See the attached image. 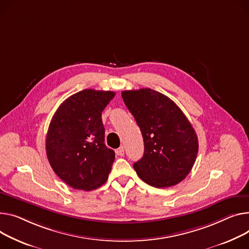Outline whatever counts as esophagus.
<instances>
[{
    "label": "esophagus",
    "instance_id": "esophagus-1",
    "mask_svg": "<svg viewBox=\"0 0 249 249\" xmlns=\"http://www.w3.org/2000/svg\"><path fill=\"white\" fill-rule=\"evenodd\" d=\"M116 154L120 155V156H124V147L120 146L117 150H116Z\"/></svg>",
    "mask_w": 249,
    "mask_h": 249
}]
</instances>
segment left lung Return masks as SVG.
I'll list each match as a JSON object with an SVG mask.
<instances>
[{"label": "left lung", "mask_w": 249, "mask_h": 249, "mask_svg": "<svg viewBox=\"0 0 249 249\" xmlns=\"http://www.w3.org/2000/svg\"><path fill=\"white\" fill-rule=\"evenodd\" d=\"M122 98L144 141L143 157L133 164L136 173L156 188L178 184L191 171L198 153L191 123L171 99L157 91L128 90Z\"/></svg>", "instance_id": "left-lung-1"}]
</instances>
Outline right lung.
I'll list each match as a JSON object with an SVG mask.
<instances>
[{"label":"right lung","mask_w":249,"mask_h":249,"mask_svg":"<svg viewBox=\"0 0 249 249\" xmlns=\"http://www.w3.org/2000/svg\"><path fill=\"white\" fill-rule=\"evenodd\" d=\"M112 91L82 90L59 106L49 125L46 153L54 172L72 188L90 191L108 179L115 152L104 143L102 112Z\"/></svg>","instance_id":"obj_1"}]
</instances>
